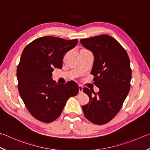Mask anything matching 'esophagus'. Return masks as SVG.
I'll return each mask as SVG.
<instances>
[{"label":"esophagus","instance_id":"esophagus-1","mask_svg":"<svg viewBox=\"0 0 150 150\" xmlns=\"http://www.w3.org/2000/svg\"><path fill=\"white\" fill-rule=\"evenodd\" d=\"M79 93H83V87L81 85H79Z\"/></svg>","mask_w":150,"mask_h":150}]
</instances>
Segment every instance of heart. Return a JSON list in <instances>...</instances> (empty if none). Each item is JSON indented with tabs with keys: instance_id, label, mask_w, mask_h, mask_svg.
<instances>
[{
	"instance_id": "b5f03b06",
	"label": "heart",
	"mask_w": 150,
	"mask_h": 150,
	"mask_svg": "<svg viewBox=\"0 0 150 150\" xmlns=\"http://www.w3.org/2000/svg\"><path fill=\"white\" fill-rule=\"evenodd\" d=\"M83 50H86V49H82L81 51H83Z\"/></svg>"
}]
</instances>
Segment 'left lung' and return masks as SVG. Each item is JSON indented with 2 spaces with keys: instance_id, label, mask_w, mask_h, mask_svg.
I'll use <instances>...</instances> for the list:
<instances>
[{
  "instance_id": "1",
  "label": "left lung",
  "mask_w": 150,
  "mask_h": 150,
  "mask_svg": "<svg viewBox=\"0 0 150 150\" xmlns=\"http://www.w3.org/2000/svg\"><path fill=\"white\" fill-rule=\"evenodd\" d=\"M84 47L92 52L94 61L91 74L99 88H84L89 102L82 106L85 117L94 124L103 125L120 111L130 88L132 71L125 49L114 38L101 35L80 40Z\"/></svg>"
}]
</instances>
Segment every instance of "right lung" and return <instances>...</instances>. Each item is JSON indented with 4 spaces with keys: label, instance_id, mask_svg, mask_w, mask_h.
Instances as JSON below:
<instances>
[{
    "label": "right lung",
    "instance_id": "1",
    "mask_svg": "<svg viewBox=\"0 0 150 150\" xmlns=\"http://www.w3.org/2000/svg\"><path fill=\"white\" fill-rule=\"evenodd\" d=\"M77 42V39L46 36L33 40L23 49L17 67L18 88L25 107L37 120H56L67 100L78 94L75 82L58 84L52 77L54 68H62L65 54Z\"/></svg>",
    "mask_w": 150,
    "mask_h": 150
}]
</instances>
